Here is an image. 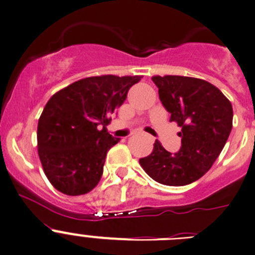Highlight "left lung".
<instances>
[{"mask_svg":"<svg viewBox=\"0 0 255 255\" xmlns=\"http://www.w3.org/2000/svg\"><path fill=\"white\" fill-rule=\"evenodd\" d=\"M152 81L170 122L182 128V144L177 153H170L155 140L153 152L139 163L160 184H190L203 177L221 154L233 126V108L207 81L184 76H155Z\"/></svg>","mask_w":255,"mask_h":255,"instance_id":"obj_1","label":"left lung"}]
</instances>
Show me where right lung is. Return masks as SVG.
<instances>
[{
	"mask_svg": "<svg viewBox=\"0 0 255 255\" xmlns=\"http://www.w3.org/2000/svg\"><path fill=\"white\" fill-rule=\"evenodd\" d=\"M140 78H83L49 98L38 120L37 144L44 174L57 190L81 196L98 184L107 152L120 142L105 128L107 116L123 105Z\"/></svg>",
	"mask_w": 255,
	"mask_h": 255,
	"instance_id": "obj_1",
	"label": "right lung"
}]
</instances>
